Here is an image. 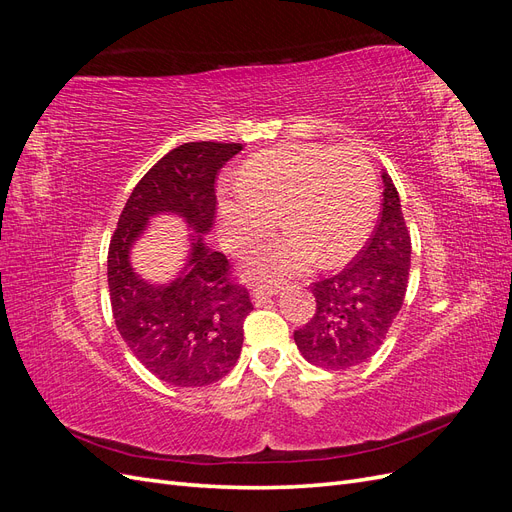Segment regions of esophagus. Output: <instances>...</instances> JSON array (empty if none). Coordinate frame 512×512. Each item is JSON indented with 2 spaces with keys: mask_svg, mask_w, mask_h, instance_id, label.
<instances>
[{
  "mask_svg": "<svg viewBox=\"0 0 512 512\" xmlns=\"http://www.w3.org/2000/svg\"><path fill=\"white\" fill-rule=\"evenodd\" d=\"M280 292V286H262V284H256L254 286V301L256 303H260V301H265V299H269V297H273V294H277Z\"/></svg>",
  "mask_w": 512,
  "mask_h": 512,
  "instance_id": "34e87169",
  "label": "esophagus"
}]
</instances>
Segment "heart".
Wrapping results in <instances>:
<instances>
[{
  "label": "heart",
  "instance_id": "1",
  "mask_svg": "<svg viewBox=\"0 0 512 512\" xmlns=\"http://www.w3.org/2000/svg\"><path fill=\"white\" fill-rule=\"evenodd\" d=\"M378 211L374 168L359 149L288 145L254 156L239 185L220 196V224L230 252L265 239L282 222L288 235L252 256L258 277H284L312 265L337 267L369 237Z\"/></svg>",
  "mask_w": 512,
  "mask_h": 512
}]
</instances>
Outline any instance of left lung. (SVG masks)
<instances>
[{"instance_id":"8db88e82","label":"left lung","mask_w":512,"mask_h":512,"mask_svg":"<svg viewBox=\"0 0 512 512\" xmlns=\"http://www.w3.org/2000/svg\"><path fill=\"white\" fill-rule=\"evenodd\" d=\"M382 211L363 250L348 267L312 284L314 316L294 331L301 354L327 369H350L378 352L406 299L410 230L399 194L382 175Z\"/></svg>"}]
</instances>
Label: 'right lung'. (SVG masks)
I'll return each instance as SVG.
<instances>
[{
  "label": "right lung",
  "mask_w": 512,
  "mask_h": 512,
  "mask_svg": "<svg viewBox=\"0 0 512 512\" xmlns=\"http://www.w3.org/2000/svg\"><path fill=\"white\" fill-rule=\"evenodd\" d=\"M241 143H185L136 183L108 245V290L117 331L153 376L175 386H207L235 367L243 322L254 305L230 260L203 243L215 218V179ZM183 214L198 232L189 273L151 287L129 267V247L151 214Z\"/></svg>",
  "instance_id": "right-lung-1"
}]
</instances>
